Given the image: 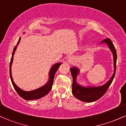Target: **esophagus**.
Listing matches in <instances>:
<instances>
[{"instance_id":"34e87169","label":"esophagus","mask_w":126,"mask_h":126,"mask_svg":"<svg viewBox=\"0 0 126 126\" xmlns=\"http://www.w3.org/2000/svg\"><path fill=\"white\" fill-rule=\"evenodd\" d=\"M72 60H73V58H72V57H70V58L69 59V62H72Z\"/></svg>"}]
</instances>
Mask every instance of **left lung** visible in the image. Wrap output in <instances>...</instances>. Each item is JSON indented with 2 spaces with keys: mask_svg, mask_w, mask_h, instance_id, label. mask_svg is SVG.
<instances>
[{
  "mask_svg": "<svg viewBox=\"0 0 126 126\" xmlns=\"http://www.w3.org/2000/svg\"><path fill=\"white\" fill-rule=\"evenodd\" d=\"M99 44H105L108 46L110 51L113 56V65L114 72L110 79L105 84L99 86H83L78 83L76 78L80 73V70L76 67H71L70 69L71 75L73 78V83H72V92L75 97L79 100L86 102H91L99 99L101 96H103L107 91L108 88L112 83L114 76H115V70H116V61L117 53L115 47H114L112 41L110 39L107 38L101 41Z\"/></svg>",
  "mask_w": 126,
  "mask_h": 126,
  "instance_id": "1",
  "label": "left lung"
}]
</instances>
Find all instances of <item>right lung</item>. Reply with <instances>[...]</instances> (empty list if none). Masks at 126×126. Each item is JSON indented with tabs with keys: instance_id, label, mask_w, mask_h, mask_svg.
<instances>
[{
	"instance_id": "1",
	"label": "right lung",
	"mask_w": 126,
	"mask_h": 126,
	"mask_svg": "<svg viewBox=\"0 0 126 126\" xmlns=\"http://www.w3.org/2000/svg\"><path fill=\"white\" fill-rule=\"evenodd\" d=\"M21 38L20 37L19 39L18 43H17L16 46L14 47V51H13L12 55V58H11V62H10V67H9V73H10V78H11V82L14 86V89H15V91H16L17 93L21 97H22L23 99H25V100H32V99H37L39 98H41L43 96H45L48 94V92H50L51 89L52 88V85H53V80H54V77L55 73H56V71L58 69L59 66H60L62 64V63H55L54 64H53L52 66V67L50 69V71H49L48 73V80L47 81V83H46L44 85L42 86L41 87L38 88V89H34V90L30 91H25L21 89V88H19L15 84V82H14V80H13L12 76V70H11V67H12V64L13 62V59H14V56L15 54V52L16 50L17 46L19 43L20 40H21Z\"/></svg>"
}]
</instances>
